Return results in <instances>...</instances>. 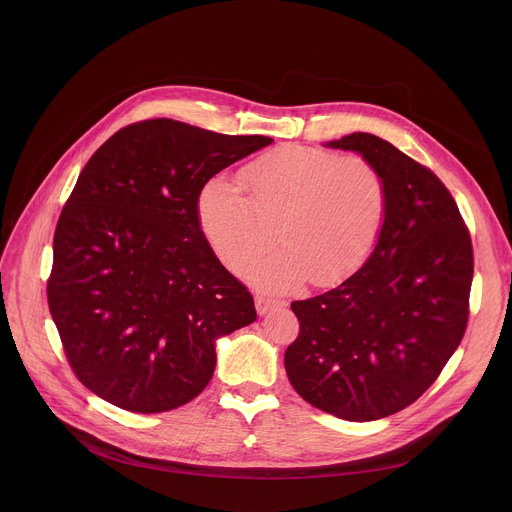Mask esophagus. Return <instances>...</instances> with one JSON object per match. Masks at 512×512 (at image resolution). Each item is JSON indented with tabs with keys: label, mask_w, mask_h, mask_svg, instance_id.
<instances>
[{
	"label": "esophagus",
	"mask_w": 512,
	"mask_h": 512,
	"mask_svg": "<svg viewBox=\"0 0 512 512\" xmlns=\"http://www.w3.org/2000/svg\"><path fill=\"white\" fill-rule=\"evenodd\" d=\"M255 308L259 312V316H265L277 308H281V302L279 300H273L269 296H255Z\"/></svg>",
	"instance_id": "obj_1"
}]
</instances>
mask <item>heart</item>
I'll return each mask as SVG.
<instances>
[{
	"mask_svg": "<svg viewBox=\"0 0 512 512\" xmlns=\"http://www.w3.org/2000/svg\"><path fill=\"white\" fill-rule=\"evenodd\" d=\"M243 186L210 180L198 200L200 227L233 269L258 256L279 232L286 243L247 265L243 275L267 287L326 285L352 273L375 249L389 202L383 170L360 154L283 145L253 162Z\"/></svg>",
	"mask_w": 512,
	"mask_h": 512,
	"instance_id": "obj_1",
	"label": "heart"
}]
</instances>
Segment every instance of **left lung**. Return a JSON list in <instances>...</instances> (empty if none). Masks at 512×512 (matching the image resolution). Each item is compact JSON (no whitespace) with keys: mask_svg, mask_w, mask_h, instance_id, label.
<instances>
[{"mask_svg":"<svg viewBox=\"0 0 512 512\" xmlns=\"http://www.w3.org/2000/svg\"><path fill=\"white\" fill-rule=\"evenodd\" d=\"M326 148L367 156L383 170L387 218L356 273L291 304L300 336L283 362L310 405L346 421H375L417 401L462 342L472 241L442 180L393 143L356 131Z\"/></svg>","mask_w":512,"mask_h":512,"instance_id":"obj_1","label":"left lung"}]
</instances>
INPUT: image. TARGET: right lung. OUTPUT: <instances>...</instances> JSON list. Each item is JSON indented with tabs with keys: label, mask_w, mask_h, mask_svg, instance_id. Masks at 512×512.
Segmentation results:
<instances>
[{
	"label": "right lung",
	"mask_w": 512,
	"mask_h": 512,
	"mask_svg": "<svg viewBox=\"0 0 512 512\" xmlns=\"http://www.w3.org/2000/svg\"><path fill=\"white\" fill-rule=\"evenodd\" d=\"M271 141L148 119L87 162L56 225L48 308L89 391L133 413L186 405L212 379L216 340L255 322L249 289L202 233L198 198Z\"/></svg>",
	"instance_id": "right-lung-1"
}]
</instances>
